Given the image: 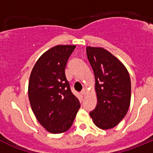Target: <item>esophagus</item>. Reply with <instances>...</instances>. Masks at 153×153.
<instances>
[{"mask_svg": "<svg viewBox=\"0 0 153 153\" xmlns=\"http://www.w3.org/2000/svg\"><path fill=\"white\" fill-rule=\"evenodd\" d=\"M86 94V90H83V91L81 92V95L82 96H85Z\"/></svg>", "mask_w": 153, "mask_h": 153, "instance_id": "34e87169", "label": "esophagus"}]
</instances>
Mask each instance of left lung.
<instances>
[{
	"mask_svg": "<svg viewBox=\"0 0 153 153\" xmlns=\"http://www.w3.org/2000/svg\"><path fill=\"white\" fill-rule=\"evenodd\" d=\"M86 54L95 76L97 104L90 113L102 129H113L126 115L131 100V81L123 63L102 47H86Z\"/></svg>",
	"mask_w": 153,
	"mask_h": 153,
	"instance_id": "1",
	"label": "left lung"
}]
</instances>
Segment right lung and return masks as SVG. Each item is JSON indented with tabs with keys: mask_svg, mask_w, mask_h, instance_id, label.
I'll return each mask as SVG.
<instances>
[{
	"mask_svg": "<svg viewBox=\"0 0 153 153\" xmlns=\"http://www.w3.org/2000/svg\"><path fill=\"white\" fill-rule=\"evenodd\" d=\"M75 45H56L44 52L33 66L28 97L36 120L53 134L67 132L80 104L70 90L65 75L67 60Z\"/></svg>",
	"mask_w": 153,
	"mask_h": 153,
	"instance_id": "right-lung-1",
	"label": "right lung"
}]
</instances>
